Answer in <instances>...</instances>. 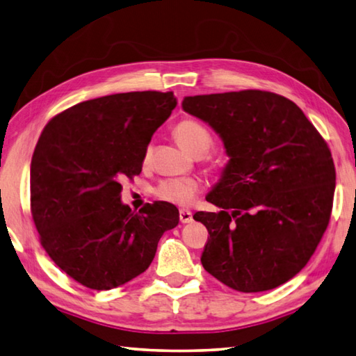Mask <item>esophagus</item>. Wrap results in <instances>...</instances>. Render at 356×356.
I'll return each instance as SVG.
<instances>
[{"label": "esophagus", "mask_w": 356, "mask_h": 356, "mask_svg": "<svg viewBox=\"0 0 356 356\" xmlns=\"http://www.w3.org/2000/svg\"><path fill=\"white\" fill-rule=\"evenodd\" d=\"M179 219H180V222H182V224H190V222L193 220V213L188 211V210H180Z\"/></svg>", "instance_id": "1"}]
</instances>
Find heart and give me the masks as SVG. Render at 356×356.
Returning a JSON list of instances; mask_svg holds the SVG:
<instances>
[{
    "label": "heart",
    "instance_id": "1",
    "mask_svg": "<svg viewBox=\"0 0 356 356\" xmlns=\"http://www.w3.org/2000/svg\"><path fill=\"white\" fill-rule=\"evenodd\" d=\"M172 132L179 145L188 152H191V154L202 156L210 151L213 146V136L210 129H208L204 123L194 120V118H184V120H180L176 127H174ZM149 157L151 146L145 149V162H148ZM199 190L200 184L196 179L174 177L162 180V182L156 186L154 194L160 200L185 207L190 205L191 202L196 199Z\"/></svg>",
    "mask_w": 356,
    "mask_h": 356
}]
</instances>
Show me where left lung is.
Wrapping results in <instances>:
<instances>
[{"label": "left lung", "mask_w": 356, "mask_h": 356, "mask_svg": "<svg viewBox=\"0 0 356 356\" xmlns=\"http://www.w3.org/2000/svg\"><path fill=\"white\" fill-rule=\"evenodd\" d=\"M182 108L218 132L229 157L207 196L220 211L193 216L210 234L202 266L243 293L280 287L329 225L337 179L329 146L293 102L267 90L185 97Z\"/></svg>", "instance_id": "obj_1"}]
</instances>
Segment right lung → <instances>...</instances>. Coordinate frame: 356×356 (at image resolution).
Returning <instances> with one entry per match:
<instances>
[{
    "mask_svg": "<svg viewBox=\"0 0 356 356\" xmlns=\"http://www.w3.org/2000/svg\"><path fill=\"white\" fill-rule=\"evenodd\" d=\"M172 92H124L81 102L44 127L31 163V211L49 257L72 280L111 290L149 267L162 234L179 224L168 202L131 211L122 182L142 171Z\"/></svg>",
    "mask_w": 356,
    "mask_h": 356,
    "instance_id": "add662e5",
    "label": "right lung"
}]
</instances>
